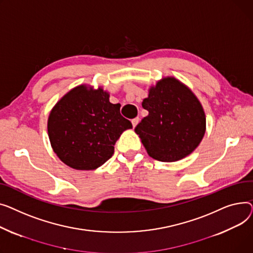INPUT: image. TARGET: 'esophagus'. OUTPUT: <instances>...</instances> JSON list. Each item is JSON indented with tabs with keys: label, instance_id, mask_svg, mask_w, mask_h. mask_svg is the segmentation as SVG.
Segmentation results:
<instances>
[{
	"label": "esophagus",
	"instance_id": "esophagus-1",
	"mask_svg": "<svg viewBox=\"0 0 253 253\" xmlns=\"http://www.w3.org/2000/svg\"><path fill=\"white\" fill-rule=\"evenodd\" d=\"M139 122H140V118L139 117H136V118H133V120H131V124H132V126L135 127L138 124H139Z\"/></svg>",
	"mask_w": 253,
	"mask_h": 253
}]
</instances>
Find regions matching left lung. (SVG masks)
Instances as JSON below:
<instances>
[{
  "instance_id": "1",
  "label": "left lung",
  "mask_w": 253,
  "mask_h": 253,
  "mask_svg": "<svg viewBox=\"0 0 253 253\" xmlns=\"http://www.w3.org/2000/svg\"><path fill=\"white\" fill-rule=\"evenodd\" d=\"M142 106L149 114L135 131L152 158L177 161L194 151L206 128L204 110L188 86L174 78H165L151 86Z\"/></svg>"
}]
</instances>
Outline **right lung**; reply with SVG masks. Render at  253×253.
<instances>
[{"instance_id": "obj_1", "label": "right lung", "mask_w": 253, "mask_h": 253, "mask_svg": "<svg viewBox=\"0 0 253 253\" xmlns=\"http://www.w3.org/2000/svg\"><path fill=\"white\" fill-rule=\"evenodd\" d=\"M132 125L121 114V104L109 94L84 84L57 102L48 120V135L57 156L81 170L96 169L114 153V145Z\"/></svg>"}]
</instances>
